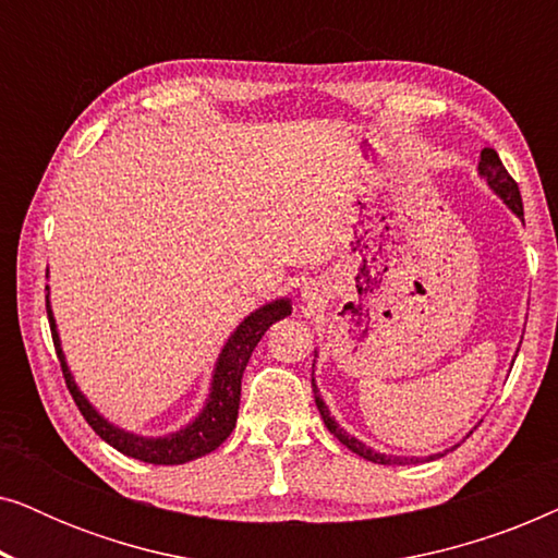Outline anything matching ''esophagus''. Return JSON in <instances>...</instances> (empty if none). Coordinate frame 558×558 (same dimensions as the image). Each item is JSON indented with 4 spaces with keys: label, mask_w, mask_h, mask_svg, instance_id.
Instances as JSON below:
<instances>
[{
    "label": "esophagus",
    "mask_w": 558,
    "mask_h": 558,
    "mask_svg": "<svg viewBox=\"0 0 558 558\" xmlns=\"http://www.w3.org/2000/svg\"><path fill=\"white\" fill-rule=\"evenodd\" d=\"M304 296H312V294H310V287H307V289H304Z\"/></svg>",
    "instance_id": "obj_1"
}]
</instances>
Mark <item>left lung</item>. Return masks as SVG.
Returning a JSON list of instances; mask_svg holds the SVG:
<instances>
[{"mask_svg": "<svg viewBox=\"0 0 558 558\" xmlns=\"http://www.w3.org/2000/svg\"><path fill=\"white\" fill-rule=\"evenodd\" d=\"M477 174L480 180H485V185L493 190L495 195L500 197L502 203H506V208L513 213L515 218L523 220V201H521V190H518L515 180L510 178L506 167H502L498 151L485 147L483 151H480V162H477ZM315 357H317V350H315ZM312 391H315V403H317V411L319 416H323V422L327 429H330L332 437H338L342 445H345L350 452L361 454L363 460L368 462H376V464H416V462H432V460H439V457H445L449 449H445V452H437V454H429V457H403V454H386V452H378V449H373L365 445V441H361L357 437H353V434L342 429V426L338 424V418H335L330 414V409H327V403L323 401V396H319V388L315 384V373H312ZM457 447V445H454ZM452 447V449H454Z\"/></svg>", "mask_w": 558, "mask_h": 558, "instance_id": "8db88e82", "label": "left lung"}]
</instances>
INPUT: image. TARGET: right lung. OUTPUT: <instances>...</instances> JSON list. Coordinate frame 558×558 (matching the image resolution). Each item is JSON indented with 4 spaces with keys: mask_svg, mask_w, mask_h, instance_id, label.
I'll list each match as a JSON object with an SVG mask.
<instances>
[{
    "mask_svg": "<svg viewBox=\"0 0 558 558\" xmlns=\"http://www.w3.org/2000/svg\"><path fill=\"white\" fill-rule=\"evenodd\" d=\"M45 289H48V296H45V300H48V319L52 330V342H56L60 357V368H63L68 391H71L73 401L78 403L83 418H86L90 429H94L106 445L119 449L121 454L134 457V460L149 464H185L190 460H197V457L210 454L213 449H218L228 437H231V432L235 429V418H239L241 376L243 371H246L248 357L258 345V340L264 338V332L269 330L277 319L292 315V300H289V296H279V300L266 302L258 310L251 312V315L243 317L241 325L228 335V340L223 342V348H220V353L216 357V365H213L210 373V388L208 396H205L203 409L197 411L187 424H182L180 429L151 437V434H136L109 422V418L88 401V396L81 391L63 353V342H60L56 315H52L50 307V287Z\"/></svg>",
    "mask_w": 558,
    "mask_h": 558,
    "instance_id": "right-lung-1",
    "label": "right lung"
}]
</instances>
